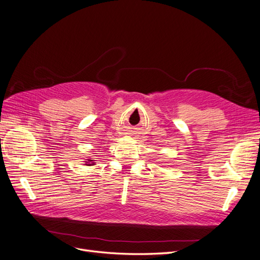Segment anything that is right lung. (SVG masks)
<instances>
[{"mask_svg": "<svg viewBox=\"0 0 260 260\" xmlns=\"http://www.w3.org/2000/svg\"><path fill=\"white\" fill-rule=\"evenodd\" d=\"M88 160H90V162H91V160H93V159H88ZM86 165H89V164H86ZM91 165H93V164H91ZM90 166V165H89Z\"/></svg>", "mask_w": 260, "mask_h": 260, "instance_id": "1", "label": "right lung"}]
</instances>
